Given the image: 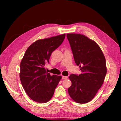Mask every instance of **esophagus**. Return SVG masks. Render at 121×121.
Wrapping results in <instances>:
<instances>
[{
  "mask_svg": "<svg viewBox=\"0 0 121 121\" xmlns=\"http://www.w3.org/2000/svg\"><path fill=\"white\" fill-rule=\"evenodd\" d=\"M67 78H68V77L67 76H63V77H62V79H64V80L67 79Z\"/></svg>",
  "mask_w": 121,
  "mask_h": 121,
  "instance_id": "esophagus-1",
  "label": "esophagus"
}]
</instances>
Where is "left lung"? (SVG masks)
Listing matches in <instances>:
<instances>
[{"label":"left lung","instance_id":"1","mask_svg":"<svg viewBox=\"0 0 121 121\" xmlns=\"http://www.w3.org/2000/svg\"><path fill=\"white\" fill-rule=\"evenodd\" d=\"M75 63L81 74H71L72 85L68 88L70 97L79 104H86L95 96L107 74L105 58L100 47L84 35L68 33Z\"/></svg>","mask_w":121,"mask_h":121}]
</instances>
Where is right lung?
<instances>
[{
  "label": "right lung",
  "instance_id": "right-lung-1",
  "mask_svg": "<svg viewBox=\"0 0 121 121\" xmlns=\"http://www.w3.org/2000/svg\"><path fill=\"white\" fill-rule=\"evenodd\" d=\"M65 34L39 39L26 51L20 64V80L28 95L34 101L46 103L52 98L61 76H51L45 65L52 53L64 41Z\"/></svg>",
  "mask_w": 121,
  "mask_h": 121
}]
</instances>
